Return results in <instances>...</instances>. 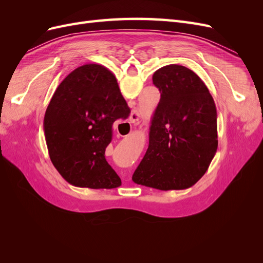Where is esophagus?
Returning <instances> with one entry per match:
<instances>
[{"label": "esophagus", "mask_w": 263, "mask_h": 263, "mask_svg": "<svg viewBox=\"0 0 263 263\" xmlns=\"http://www.w3.org/2000/svg\"><path fill=\"white\" fill-rule=\"evenodd\" d=\"M129 146L130 149L133 151V154H140L141 150H142V146L140 142L137 139H133L129 141Z\"/></svg>", "instance_id": "obj_1"}]
</instances>
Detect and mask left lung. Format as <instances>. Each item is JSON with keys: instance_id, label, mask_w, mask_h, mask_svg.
I'll return each instance as SVG.
<instances>
[{"instance_id": "left-lung-1", "label": "left lung", "mask_w": 263, "mask_h": 263, "mask_svg": "<svg viewBox=\"0 0 263 263\" xmlns=\"http://www.w3.org/2000/svg\"><path fill=\"white\" fill-rule=\"evenodd\" d=\"M135 85L150 116L148 149L160 163L151 186L164 196L186 195L200 185L216 155L214 102L186 72L158 71Z\"/></svg>"}]
</instances>
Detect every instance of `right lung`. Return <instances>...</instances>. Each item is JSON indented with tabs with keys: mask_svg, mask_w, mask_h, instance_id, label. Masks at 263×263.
I'll use <instances>...</instances> for the list:
<instances>
[{
	"mask_svg": "<svg viewBox=\"0 0 263 263\" xmlns=\"http://www.w3.org/2000/svg\"><path fill=\"white\" fill-rule=\"evenodd\" d=\"M112 73L68 79L51 99L45 118V146L62 182L74 193L99 197L116 186L127 150L112 138L105 105L118 89Z\"/></svg>",
	"mask_w": 263,
	"mask_h": 263,
	"instance_id": "obj_1",
	"label": "right lung"
}]
</instances>
